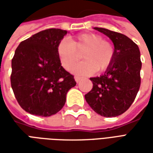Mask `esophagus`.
Returning <instances> with one entry per match:
<instances>
[{"label":"esophagus","mask_w":153,"mask_h":153,"mask_svg":"<svg viewBox=\"0 0 153 153\" xmlns=\"http://www.w3.org/2000/svg\"><path fill=\"white\" fill-rule=\"evenodd\" d=\"M74 79H75V81H76L77 83H79L80 80L82 79V78H81V77H79V76H75L74 77Z\"/></svg>","instance_id":"1"}]
</instances>
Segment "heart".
Here are the masks:
<instances>
[{
  "label": "heart",
  "instance_id": "b5f03b06",
  "mask_svg": "<svg viewBox=\"0 0 153 153\" xmlns=\"http://www.w3.org/2000/svg\"><path fill=\"white\" fill-rule=\"evenodd\" d=\"M85 61L74 69L78 74H90L95 70L103 72L112 64L114 48L99 34L83 33L77 36L73 42L62 39L57 46V53L63 67L71 70L81 59L83 53Z\"/></svg>",
  "mask_w": 153,
  "mask_h": 153
}]
</instances>
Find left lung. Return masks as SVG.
I'll return each mask as SVG.
<instances>
[{
  "mask_svg": "<svg viewBox=\"0 0 153 153\" xmlns=\"http://www.w3.org/2000/svg\"><path fill=\"white\" fill-rule=\"evenodd\" d=\"M114 44V59L104 74L90 78L93 88L85 95L91 108L104 117L125 112L134 102L140 83L142 62L138 45L127 36L102 28H94Z\"/></svg>",
  "mask_w": 153,
  "mask_h": 153,
  "instance_id": "obj_1",
  "label": "left lung"
}]
</instances>
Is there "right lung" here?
I'll list each match as a JSON object with an SVG mask.
<instances>
[{"label":"right lung","mask_w":153,"mask_h":153,"mask_svg":"<svg viewBox=\"0 0 153 153\" xmlns=\"http://www.w3.org/2000/svg\"><path fill=\"white\" fill-rule=\"evenodd\" d=\"M66 30L49 28L21 42L11 61V88L25 111L51 116L62 109L68 91L76 85L64 69L57 46Z\"/></svg>","instance_id":"1"}]
</instances>
